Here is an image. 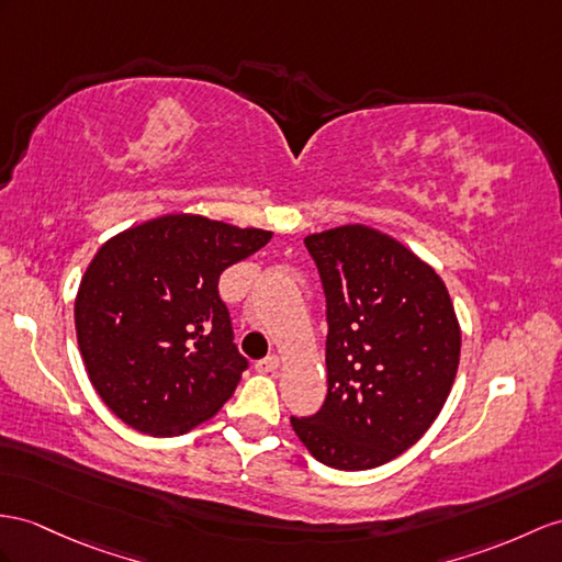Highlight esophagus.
Segmentation results:
<instances>
[{
  "label": "esophagus",
  "mask_w": 562,
  "mask_h": 562,
  "mask_svg": "<svg viewBox=\"0 0 562 562\" xmlns=\"http://www.w3.org/2000/svg\"><path fill=\"white\" fill-rule=\"evenodd\" d=\"M281 367V358L277 352H271V355H267L265 360H259L257 362V372H262V374H271V372H277V369Z\"/></svg>",
  "instance_id": "34e87169"
}]
</instances>
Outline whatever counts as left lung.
Segmentation results:
<instances>
[{"label":"left lung","mask_w":562,"mask_h":562,"mask_svg":"<svg viewBox=\"0 0 562 562\" xmlns=\"http://www.w3.org/2000/svg\"><path fill=\"white\" fill-rule=\"evenodd\" d=\"M326 293L322 409L291 417L312 458L372 470L415 446L443 409L460 364V322L443 279L364 224L310 234Z\"/></svg>","instance_id":"left-lung-1"}]
</instances>
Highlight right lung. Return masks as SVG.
<instances>
[{
  "label": "right lung",
  "mask_w": 562,
  "mask_h": 562,
  "mask_svg": "<svg viewBox=\"0 0 562 562\" xmlns=\"http://www.w3.org/2000/svg\"><path fill=\"white\" fill-rule=\"evenodd\" d=\"M271 240L202 214H164L109 238L76 293L90 384L135 431L181 436L234 395V346L218 277Z\"/></svg>",
  "instance_id": "add662e5"
}]
</instances>
